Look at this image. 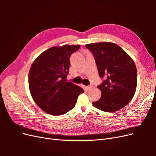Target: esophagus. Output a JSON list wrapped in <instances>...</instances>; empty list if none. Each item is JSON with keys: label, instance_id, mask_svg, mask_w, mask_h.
<instances>
[{"label": "esophagus", "instance_id": "esophagus-1", "mask_svg": "<svg viewBox=\"0 0 156 156\" xmlns=\"http://www.w3.org/2000/svg\"><path fill=\"white\" fill-rule=\"evenodd\" d=\"M92 88V85H89V86H87V89L88 90H90Z\"/></svg>", "mask_w": 156, "mask_h": 156}]
</instances>
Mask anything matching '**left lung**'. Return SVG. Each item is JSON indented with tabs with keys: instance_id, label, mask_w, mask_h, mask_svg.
I'll return each instance as SVG.
<instances>
[{
	"instance_id": "obj_1",
	"label": "left lung",
	"mask_w": 156,
	"mask_h": 156,
	"mask_svg": "<svg viewBox=\"0 0 156 156\" xmlns=\"http://www.w3.org/2000/svg\"><path fill=\"white\" fill-rule=\"evenodd\" d=\"M85 47L94 55L100 77L105 78L98 86L101 97L92 104L105 112L120 110L130 102L136 91L137 73L134 61L114 43H93Z\"/></svg>"
}]
</instances>
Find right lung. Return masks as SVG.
<instances>
[{
    "instance_id": "obj_1",
    "label": "right lung",
    "mask_w": 156,
    "mask_h": 156,
    "mask_svg": "<svg viewBox=\"0 0 156 156\" xmlns=\"http://www.w3.org/2000/svg\"><path fill=\"white\" fill-rule=\"evenodd\" d=\"M79 45L52 47L40 55L29 73V90L33 100L48 114L58 116L75 107L83 89L67 82L70 56Z\"/></svg>"
}]
</instances>
